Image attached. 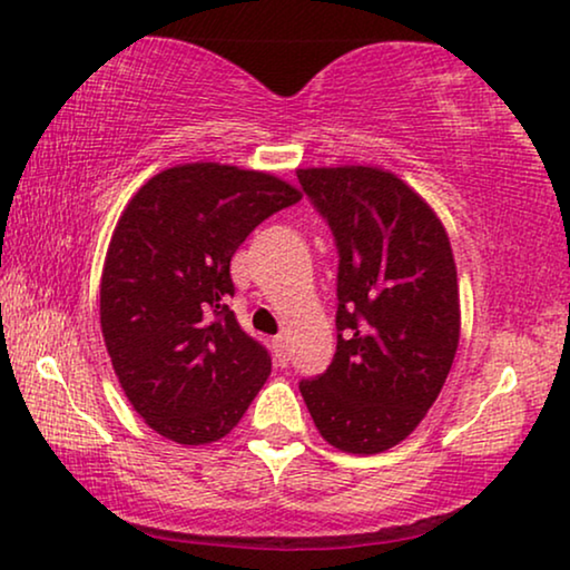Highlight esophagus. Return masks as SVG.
I'll return each instance as SVG.
<instances>
[{
  "label": "esophagus",
  "mask_w": 570,
  "mask_h": 570,
  "mask_svg": "<svg viewBox=\"0 0 570 570\" xmlns=\"http://www.w3.org/2000/svg\"><path fill=\"white\" fill-rule=\"evenodd\" d=\"M272 347H275L277 361L285 363L287 361V337H285V334H277V337L272 340Z\"/></svg>",
  "instance_id": "1"
}]
</instances>
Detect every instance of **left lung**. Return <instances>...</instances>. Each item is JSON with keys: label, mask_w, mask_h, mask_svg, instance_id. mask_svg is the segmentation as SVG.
<instances>
[{"label": "left lung", "mask_w": 570, "mask_h": 570, "mask_svg": "<svg viewBox=\"0 0 570 570\" xmlns=\"http://www.w3.org/2000/svg\"><path fill=\"white\" fill-rule=\"evenodd\" d=\"M337 240V353L301 381L326 443L381 454L439 400L462 330L446 228L420 194L376 166L298 168Z\"/></svg>", "instance_id": "1"}]
</instances>
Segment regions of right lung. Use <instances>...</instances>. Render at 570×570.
Listing matches in <instances>:
<instances>
[{"label": "right lung", "mask_w": 570, "mask_h": 570, "mask_svg": "<svg viewBox=\"0 0 570 570\" xmlns=\"http://www.w3.org/2000/svg\"><path fill=\"white\" fill-rule=\"evenodd\" d=\"M301 197L264 170L181 163L124 207L100 275V330L124 394L163 439L220 441L267 381V350L225 306L230 259Z\"/></svg>", "instance_id": "obj_1"}]
</instances>
